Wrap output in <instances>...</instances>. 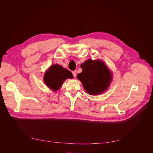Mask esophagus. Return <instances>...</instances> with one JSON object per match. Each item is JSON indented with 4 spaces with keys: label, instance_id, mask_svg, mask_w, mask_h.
I'll list each match as a JSON object with an SVG mask.
<instances>
[{
    "label": "esophagus",
    "instance_id": "esophagus-1",
    "mask_svg": "<svg viewBox=\"0 0 153 153\" xmlns=\"http://www.w3.org/2000/svg\"><path fill=\"white\" fill-rule=\"evenodd\" d=\"M72 74H73V76L74 77H76V71H72Z\"/></svg>",
    "mask_w": 153,
    "mask_h": 153
}]
</instances>
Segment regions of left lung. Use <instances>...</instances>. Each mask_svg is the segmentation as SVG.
Instances as JSON below:
<instances>
[{
	"mask_svg": "<svg viewBox=\"0 0 153 153\" xmlns=\"http://www.w3.org/2000/svg\"><path fill=\"white\" fill-rule=\"evenodd\" d=\"M82 71L77 74L89 95H99L107 90L112 80L111 72L102 60L87 59L81 64Z\"/></svg>",
	"mask_w": 153,
	"mask_h": 153,
	"instance_id": "8db88e82",
	"label": "left lung"
}]
</instances>
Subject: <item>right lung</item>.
<instances>
[{"label":"right lung","instance_id":"obj_1","mask_svg":"<svg viewBox=\"0 0 153 153\" xmlns=\"http://www.w3.org/2000/svg\"><path fill=\"white\" fill-rule=\"evenodd\" d=\"M69 78H73L71 72L56 64L51 66L45 72L43 79L46 85L55 92L58 91L65 80Z\"/></svg>","mask_w":153,"mask_h":153}]
</instances>
